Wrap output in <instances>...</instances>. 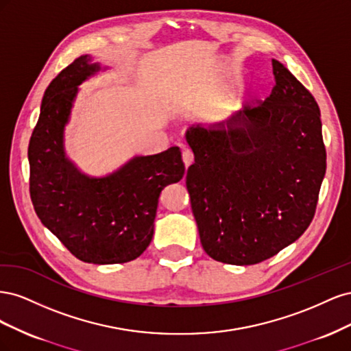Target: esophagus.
Here are the masks:
<instances>
[{
	"label": "esophagus",
	"mask_w": 351,
	"mask_h": 351,
	"mask_svg": "<svg viewBox=\"0 0 351 351\" xmlns=\"http://www.w3.org/2000/svg\"><path fill=\"white\" fill-rule=\"evenodd\" d=\"M193 159H195V155H193L192 151H190V149H184L183 151V162H184L186 167H189L190 164H192Z\"/></svg>",
	"instance_id": "obj_1"
}]
</instances>
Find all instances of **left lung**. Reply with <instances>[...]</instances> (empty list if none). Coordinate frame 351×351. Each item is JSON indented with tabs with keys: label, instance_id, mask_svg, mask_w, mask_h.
<instances>
[{
	"label": "left lung",
	"instance_id": "left-lung-1",
	"mask_svg": "<svg viewBox=\"0 0 351 351\" xmlns=\"http://www.w3.org/2000/svg\"><path fill=\"white\" fill-rule=\"evenodd\" d=\"M269 98L186 134L195 154L186 186L200 243L230 265L267 261L311 226L326 169L321 111L272 60Z\"/></svg>",
	"mask_w": 351,
	"mask_h": 351
}]
</instances>
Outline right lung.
Wrapping results in <instances>:
<instances>
[{
  "mask_svg": "<svg viewBox=\"0 0 351 351\" xmlns=\"http://www.w3.org/2000/svg\"><path fill=\"white\" fill-rule=\"evenodd\" d=\"M82 56L49 83L29 142V192L36 215L77 259L124 263L146 250L154 236L162 189L184 174L177 146L137 156L119 171L89 178L64 156L62 130L77 84L99 70Z\"/></svg>",
  "mask_w": 351,
  "mask_h": 351,
  "instance_id": "1",
  "label": "right lung"
}]
</instances>
